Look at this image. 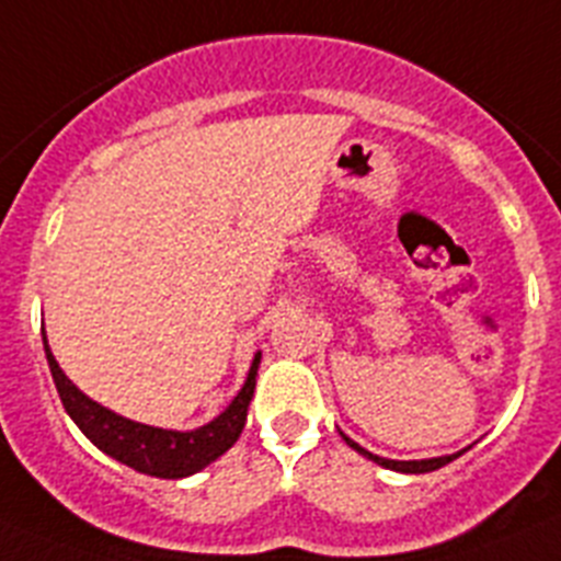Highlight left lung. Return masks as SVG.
<instances>
[{
    "label": "left lung",
    "mask_w": 561,
    "mask_h": 561,
    "mask_svg": "<svg viewBox=\"0 0 561 561\" xmlns=\"http://www.w3.org/2000/svg\"><path fill=\"white\" fill-rule=\"evenodd\" d=\"M342 435V433H340ZM345 438V444H348L351 449H356L359 455H365V458H370L374 463L385 466V469H396V472H408V474H421V472H435V469H440V466H447L449 460H455L458 455H447V458H430V460H388V458H379V455H370L368 449H362L359 444H354V440L348 438V435H342Z\"/></svg>",
    "instance_id": "obj_1"
}]
</instances>
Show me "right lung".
<instances>
[{
    "label": "right lung",
    "mask_w": 561,
    "mask_h": 561,
    "mask_svg": "<svg viewBox=\"0 0 561 561\" xmlns=\"http://www.w3.org/2000/svg\"><path fill=\"white\" fill-rule=\"evenodd\" d=\"M44 351H47L49 374H53V381H56L64 410L81 427V433L101 453L112 455L114 460H121V463L131 466V469L142 474L165 480L187 478V474L199 472V469H205L207 463H213V460L225 455L236 444L247 424V408H250L252 390H255L257 362H261V354H255L244 388H241V393L232 399V404L219 419L205 424V427L193 430V433H176V430L137 424V421H128L123 415L112 413V410L101 408L98 401L83 396L64 376L56 356L49 351L47 336H44Z\"/></svg>",
    "instance_id": "add662e5"
}]
</instances>
